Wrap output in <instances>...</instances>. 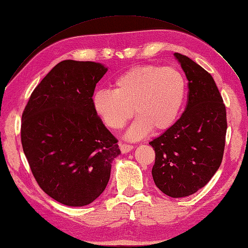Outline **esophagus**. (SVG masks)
Masks as SVG:
<instances>
[{
	"instance_id": "obj_1",
	"label": "esophagus",
	"mask_w": 248,
	"mask_h": 248,
	"mask_svg": "<svg viewBox=\"0 0 248 248\" xmlns=\"http://www.w3.org/2000/svg\"><path fill=\"white\" fill-rule=\"evenodd\" d=\"M120 149H121V151H122V153H127V152H130V151H132V150L134 149V146L121 143V144H120Z\"/></svg>"
}]
</instances>
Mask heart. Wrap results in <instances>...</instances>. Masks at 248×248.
<instances>
[{
  "label": "heart",
  "mask_w": 248,
  "mask_h": 248,
  "mask_svg": "<svg viewBox=\"0 0 248 248\" xmlns=\"http://www.w3.org/2000/svg\"><path fill=\"white\" fill-rule=\"evenodd\" d=\"M186 97V80L171 67L155 64L134 67L112 83V91L97 90L92 98L94 111L113 131H121L137 115L126 137L138 140L152 128L168 130L180 112Z\"/></svg>",
  "instance_id": "heart-1"
}]
</instances>
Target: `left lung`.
<instances>
[{
  "instance_id": "1",
  "label": "left lung",
  "mask_w": 248,
  "mask_h": 248,
  "mask_svg": "<svg viewBox=\"0 0 248 248\" xmlns=\"http://www.w3.org/2000/svg\"><path fill=\"white\" fill-rule=\"evenodd\" d=\"M174 56L188 81L186 110L149 144L155 150L152 175L156 186L168 197L184 198L206 186L219 169L227 117L211 74L186 56Z\"/></svg>"
}]
</instances>
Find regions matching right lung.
Instances as JSON below:
<instances>
[{
	"label": "right lung",
	"instance_id": "right-lung-1",
	"mask_svg": "<svg viewBox=\"0 0 248 248\" xmlns=\"http://www.w3.org/2000/svg\"><path fill=\"white\" fill-rule=\"evenodd\" d=\"M106 72L99 62L62 61L36 86L22 113L21 142L32 174L46 195L66 206L97 199L121 154L92 104Z\"/></svg>",
	"mask_w": 248,
	"mask_h": 248
}]
</instances>
